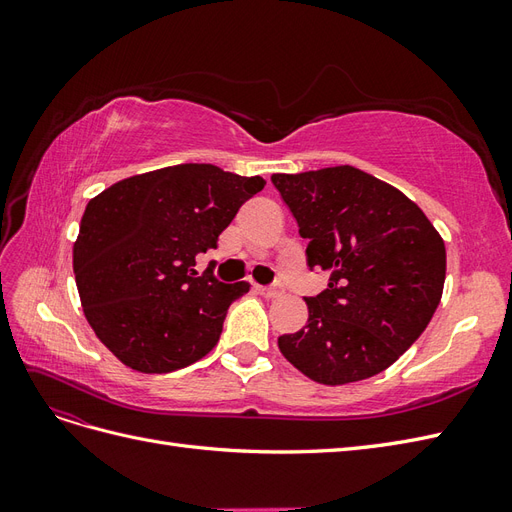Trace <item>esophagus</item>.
I'll return each instance as SVG.
<instances>
[{"label":"esophagus","mask_w":512,"mask_h":512,"mask_svg":"<svg viewBox=\"0 0 512 512\" xmlns=\"http://www.w3.org/2000/svg\"><path fill=\"white\" fill-rule=\"evenodd\" d=\"M256 292H258V294H262V297H265V299H275V297H280V294H282V290L277 288V286H269V288H265V286H256Z\"/></svg>","instance_id":"obj_1"}]
</instances>
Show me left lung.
<instances>
[{
    "label": "left lung",
    "instance_id": "8db88e82",
    "mask_svg": "<svg viewBox=\"0 0 512 512\" xmlns=\"http://www.w3.org/2000/svg\"><path fill=\"white\" fill-rule=\"evenodd\" d=\"M275 190L309 239L307 267L329 288L305 299L307 322L277 339L309 380H367L391 367L442 299L446 247L414 200L354 166L277 173Z\"/></svg>",
    "mask_w": 512,
    "mask_h": 512
}]
</instances>
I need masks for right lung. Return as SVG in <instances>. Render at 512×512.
Listing matches in <instances>:
<instances>
[{
	"label": "right lung",
	"instance_id": "right-lung-1",
	"mask_svg": "<svg viewBox=\"0 0 512 512\" xmlns=\"http://www.w3.org/2000/svg\"><path fill=\"white\" fill-rule=\"evenodd\" d=\"M265 183L213 164H177L89 200L72 247L76 288L89 327L123 365L168 374L218 344L230 303L250 284L198 277L196 256L218 247Z\"/></svg>",
	"mask_w": 512,
	"mask_h": 512
}]
</instances>
